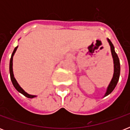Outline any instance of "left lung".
Returning <instances> with one entry per match:
<instances>
[{"label": "left lung", "instance_id": "1", "mask_svg": "<svg viewBox=\"0 0 130 130\" xmlns=\"http://www.w3.org/2000/svg\"><path fill=\"white\" fill-rule=\"evenodd\" d=\"M110 46H111V51L112 54V57L113 59V64H114V73H113V78L111 79V82L109 84V86L107 89V92L105 93V96L111 94L113 90L115 89V86L117 85V82L119 81V75H120V63H119V57L117 56V53H115L114 46L111 42V40L107 38Z\"/></svg>", "mask_w": 130, "mask_h": 130}]
</instances>
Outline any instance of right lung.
Instances as JSON below:
<instances>
[{"instance_id": "1", "label": "right lung", "mask_w": 130, "mask_h": 130, "mask_svg": "<svg viewBox=\"0 0 130 130\" xmlns=\"http://www.w3.org/2000/svg\"><path fill=\"white\" fill-rule=\"evenodd\" d=\"M17 47H18V46H17V47H15V49H14V51H13V53H12V55H11V60H10V64H9V71H10V76H11V82H12V84H13V86L15 87V88L19 92H20L21 94L24 95L25 96L27 97V98H29V99H33V98L36 97V96H35V95L29 94H27L26 92H25V91L23 90V89L21 88V87L19 85V84L17 83V80H16L15 77H14V75H13V57L14 54H15V53L16 52V51H17Z\"/></svg>"}]
</instances>
